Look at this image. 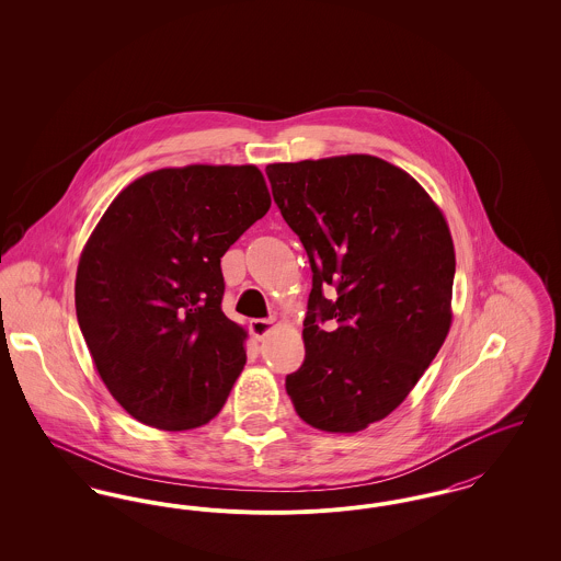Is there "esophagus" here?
<instances>
[{"instance_id":"esophagus-1","label":"esophagus","mask_w":561,"mask_h":561,"mask_svg":"<svg viewBox=\"0 0 561 561\" xmlns=\"http://www.w3.org/2000/svg\"><path fill=\"white\" fill-rule=\"evenodd\" d=\"M271 328H273V321L271 320L250 321V332H252V336H254L256 341H263L268 332H271Z\"/></svg>"}]
</instances>
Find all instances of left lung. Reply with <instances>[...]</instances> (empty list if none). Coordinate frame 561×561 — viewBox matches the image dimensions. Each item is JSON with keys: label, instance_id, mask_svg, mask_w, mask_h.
Returning <instances> with one entry per match:
<instances>
[{"label": "left lung", "instance_id": "8db88e82", "mask_svg": "<svg viewBox=\"0 0 561 561\" xmlns=\"http://www.w3.org/2000/svg\"><path fill=\"white\" fill-rule=\"evenodd\" d=\"M267 176L313 273L305 362L286 391L307 425L362 431L408 398L448 336V222L408 172L374 156L268 163Z\"/></svg>", "mask_w": 561, "mask_h": 561}]
</instances>
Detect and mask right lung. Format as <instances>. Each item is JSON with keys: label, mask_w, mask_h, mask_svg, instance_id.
Masks as SVG:
<instances>
[{"label": "right lung", "mask_w": 561, "mask_h": 561, "mask_svg": "<svg viewBox=\"0 0 561 561\" xmlns=\"http://www.w3.org/2000/svg\"><path fill=\"white\" fill-rule=\"evenodd\" d=\"M268 206L256 165L163 168L124 188L92 231L78 321L108 393L136 421L185 431L225 405L248 334L220 309V259Z\"/></svg>", "instance_id": "1"}]
</instances>
